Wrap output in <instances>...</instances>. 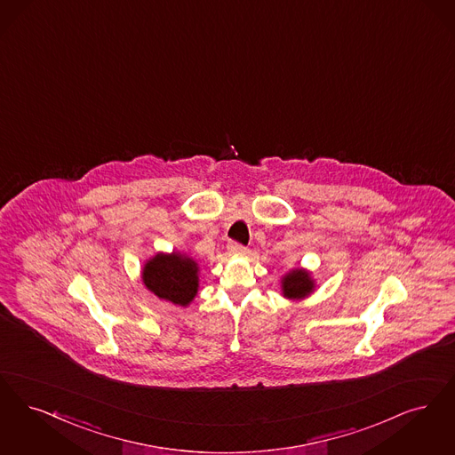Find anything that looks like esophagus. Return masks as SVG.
I'll return each mask as SVG.
<instances>
[{
    "mask_svg": "<svg viewBox=\"0 0 455 455\" xmlns=\"http://www.w3.org/2000/svg\"><path fill=\"white\" fill-rule=\"evenodd\" d=\"M228 250H229V253H233V255H244V253H246V248H244L243 244H239V243H229V244H228Z\"/></svg>",
    "mask_w": 455,
    "mask_h": 455,
    "instance_id": "34e87169",
    "label": "esophagus"
}]
</instances>
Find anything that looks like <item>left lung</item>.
<instances>
[{
  "mask_svg": "<svg viewBox=\"0 0 455 455\" xmlns=\"http://www.w3.org/2000/svg\"><path fill=\"white\" fill-rule=\"evenodd\" d=\"M282 296L289 300H302L316 291V280L306 268H292L280 278Z\"/></svg>",
  "mask_w": 455,
  "mask_h": 455,
  "instance_id": "obj_1",
  "label": "left lung"
}]
</instances>
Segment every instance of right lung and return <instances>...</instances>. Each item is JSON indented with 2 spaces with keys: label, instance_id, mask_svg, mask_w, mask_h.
I'll return each instance as SVG.
<instances>
[{
  "label": "right lung",
  "instance_id": "add662e5",
  "mask_svg": "<svg viewBox=\"0 0 455 455\" xmlns=\"http://www.w3.org/2000/svg\"><path fill=\"white\" fill-rule=\"evenodd\" d=\"M142 283L155 296L187 307L198 292V263L187 253L159 251L142 267Z\"/></svg>",
  "mask_w": 455,
  "mask_h": 455
}]
</instances>
